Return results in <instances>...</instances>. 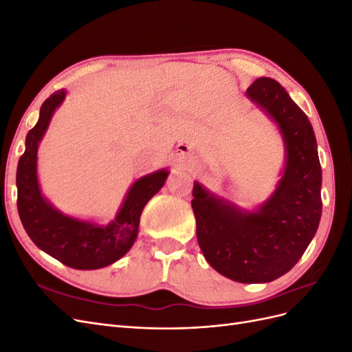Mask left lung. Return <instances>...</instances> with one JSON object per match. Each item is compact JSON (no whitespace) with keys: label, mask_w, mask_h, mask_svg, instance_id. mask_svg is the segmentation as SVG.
Returning a JSON list of instances; mask_svg holds the SVG:
<instances>
[{"label":"left lung","mask_w":352,"mask_h":352,"mask_svg":"<svg viewBox=\"0 0 352 352\" xmlns=\"http://www.w3.org/2000/svg\"><path fill=\"white\" fill-rule=\"evenodd\" d=\"M247 97L282 133L286 163L274 192L255 211L242 210L194 182L197 239L210 265L241 283H265L289 272L322 217V167L313 126L279 82L258 78Z\"/></svg>","instance_id":"obj_1"}]
</instances>
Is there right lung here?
<instances>
[{"instance_id": "obj_1", "label": "right lung", "mask_w": 352, "mask_h": 352, "mask_svg": "<svg viewBox=\"0 0 352 352\" xmlns=\"http://www.w3.org/2000/svg\"><path fill=\"white\" fill-rule=\"evenodd\" d=\"M66 98L60 89L42 104L39 120L26 135V150L17 164V210L22 225L38 248L78 270H95L120 260L138 236L145 204L163 188L166 168L146 175L131 186L117 216L107 225H95L63 214L41 194L36 162L38 145L51 117Z\"/></svg>"}]
</instances>
